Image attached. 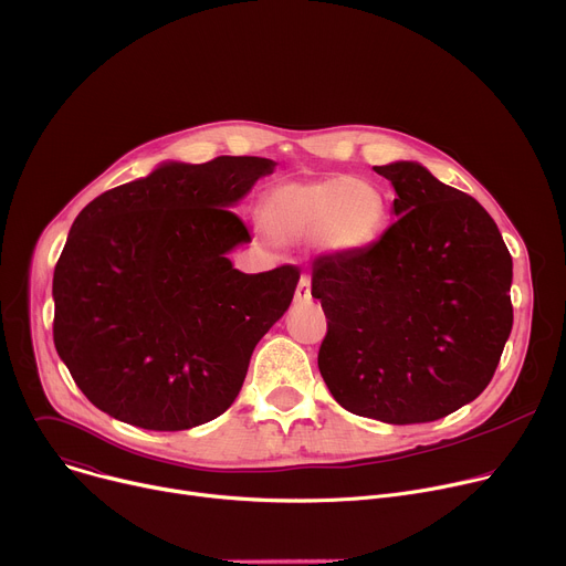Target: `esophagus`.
<instances>
[{"label":"esophagus","instance_id":"obj_1","mask_svg":"<svg viewBox=\"0 0 566 566\" xmlns=\"http://www.w3.org/2000/svg\"><path fill=\"white\" fill-rule=\"evenodd\" d=\"M295 302H297V304L311 302V277H308V275H302V277H300L297 289H295Z\"/></svg>","mask_w":566,"mask_h":566}]
</instances>
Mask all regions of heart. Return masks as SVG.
Returning <instances> with one entry per match:
<instances>
[{"mask_svg":"<svg viewBox=\"0 0 566 566\" xmlns=\"http://www.w3.org/2000/svg\"><path fill=\"white\" fill-rule=\"evenodd\" d=\"M258 218L277 242L319 238L328 251L353 253L382 233L387 200L353 175L289 179L262 196Z\"/></svg>","mask_w":566,"mask_h":566,"instance_id":"b5f03b06","label":"heart"}]
</instances>
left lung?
<instances>
[{
    "label": "left lung",
    "instance_id": "1",
    "mask_svg": "<svg viewBox=\"0 0 566 566\" xmlns=\"http://www.w3.org/2000/svg\"><path fill=\"white\" fill-rule=\"evenodd\" d=\"M373 168L394 184L398 218L370 247L313 262L326 315L317 366L355 416L433 422L493 378L513 326V262L478 200L413 161Z\"/></svg>",
    "mask_w": 566,
    "mask_h": 566
}]
</instances>
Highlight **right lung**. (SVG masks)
I'll return each instance as SVG.
<instances>
[{
	"instance_id": "add662e5",
	"label": "right lung",
	"mask_w": 566,
	"mask_h": 566,
	"mask_svg": "<svg viewBox=\"0 0 566 566\" xmlns=\"http://www.w3.org/2000/svg\"><path fill=\"white\" fill-rule=\"evenodd\" d=\"M273 170V159L231 155L164 164L75 218L53 275V339L99 411L184 431L235 402L300 280L293 264L247 275L227 258L251 242L231 207Z\"/></svg>"
}]
</instances>
